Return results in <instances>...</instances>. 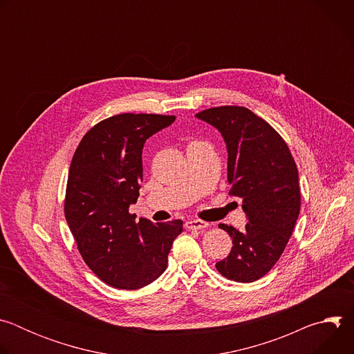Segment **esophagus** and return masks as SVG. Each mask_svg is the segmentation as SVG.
Here are the masks:
<instances>
[{
    "label": "esophagus",
    "instance_id": "esophagus-1",
    "mask_svg": "<svg viewBox=\"0 0 354 354\" xmlns=\"http://www.w3.org/2000/svg\"><path fill=\"white\" fill-rule=\"evenodd\" d=\"M185 227H186L187 230H203V228H207V227H209V223H206V221H201V220H194V218H192V220L186 221Z\"/></svg>",
    "mask_w": 354,
    "mask_h": 354
}]
</instances>
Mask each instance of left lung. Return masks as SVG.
<instances>
[{
  "label": "left lung",
  "instance_id": "8db88e82",
  "mask_svg": "<svg viewBox=\"0 0 354 354\" xmlns=\"http://www.w3.org/2000/svg\"><path fill=\"white\" fill-rule=\"evenodd\" d=\"M216 127L227 145L230 196L242 200V231L220 224L232 238L217 270L238 283L263 277L279 261L299 214L298 171L281 136L243 106H218L196 115Z\"/></svg>",
  "mask_w": 354,
  "mask_h": 354
}]
</instances>
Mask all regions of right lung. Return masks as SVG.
I'll return each mask as SVG.
<instances>
[{
    "instance_id": "right-lung-1",
    "label": "right lung",
    "mask_w": 354,
    "mask_h": 354,
    "mask_svg": "<svg viewBox=\"0 0 354 354\" xmlns=\"http://www.w3.org/2000/svg\"><path fill=\"white\" fill-rule=\"evenodd\" d=\"M175 116L122 113L95 124L73 157L64 214L88 268L106 284L137 290L167 269L168 254L183 221H136L129 213L142 180L147 138Z\"/></svg>"
}]
</instances>
